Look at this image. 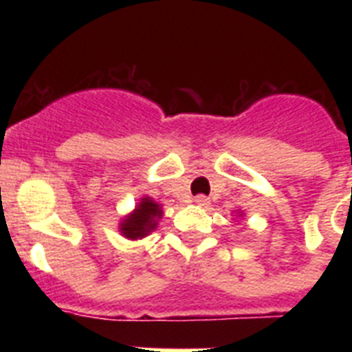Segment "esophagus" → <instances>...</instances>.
Wrapping results in <instances>:
<instances>
[{"mask_svg":"<svg viewBox=\"0 0 352 352\" xmlns=\"http://www.w3.org/2000/svg\"><path fill=\"white\" fill-rule=\"evenodd\" d=\"M194 203L197 204V206H208V204H210V199H208L206 195H197V197L194 199Z\"/></svg>","mask_w":352,"mask_h":352,"instance_id":"1","label":"esophagus"}]
</instances>
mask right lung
Returning <instances> with one entry per match:
<instances>
[{
  "label": "right lung",
  "mask_w": 352,
  "mask_h": 352,
  "mask_svg": "<svg viewBox=\"0 0 352 352\" xmlns=\"http://www.w3.org/2000/svg\"><path fill=\"white\" fill-rule=\"evenodd\" d=\"M162 217V210L151 199H142V203L135 208L130 217H126L121 223V232L130 239L144 238L157 227V219Z\"/></svg>",
  "instance_id": "right-lung-1"
}]
</instances>
